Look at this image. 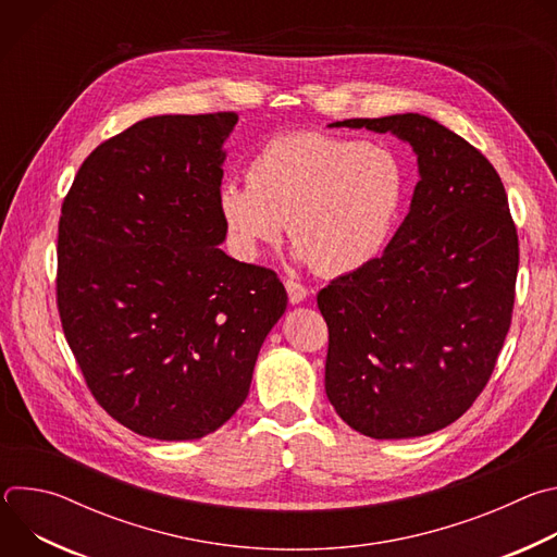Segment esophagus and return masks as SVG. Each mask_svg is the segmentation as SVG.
Returning a JSON list of instances; mask_svg holds the SVG:
<instances>
[{
	"instance_id": "34e87169",
	"label": "esophagus",
	"mask_w": 557,
	"mask_h": 557,
	"mask_svg": "<svg viewBox=\"0 0 557 557\" xmlns=\"http://www.w3.org/2000/svg\"><path fill=\"white\" fill-rule=\"evenodd\" d=\"M286 286V293H288V301L295 306V304H301L306 297H308V288L301 286L299 282H293V280H286L284 282Z\"/></svg>"
}]
</instances>
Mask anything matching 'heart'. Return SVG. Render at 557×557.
Returning <instances> with one entry per match:
<instances>
[{
	"instance_id": "1",
	"label": "heart",
	"mask_w": 557,
	"mask_h": 557,
	"mask_svg": "<svg viewBox=\"0 0 557 557\" xmlns=\"http://www.w3.org/2000/svg\"><path fill=\"white\" fill-rule=\"evenodd\" d=\"M408 191L401 156L381 143L331 134H282L260 147L247 185L224 181L215 194L231 251L253 262L282 240L324 275H348L381 256Z\"/></svg>"
}]
</instances>
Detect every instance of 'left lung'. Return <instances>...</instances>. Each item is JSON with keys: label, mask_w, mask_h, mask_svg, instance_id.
I'll list each match as a JSON object with an SVG mask.
<instances>
[{"label": "left lung", "mask_w": 557, "mask_h": 557, "mask_svg": "<svg viewBox=\"0 0 557 557\" xmlns=\"http://www.w3.org/2000/svg\"><path fill=\"white\" fill-rule=\"evenodd\" d=\"M408 143L419 183L385 251L317 295L329 324L326 394L370 438H417L462 417L503 350L518 235L500 176L423 114L348 119Z\"/></svg>", "instance_id": "obj_1"}]
</instances>
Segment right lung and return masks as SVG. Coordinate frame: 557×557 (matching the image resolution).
Instances as JSON below:
<instances>
[{
	"label": "right lung",
	"instance_id": "right-lung-1",
	"mask_svg": "<svg viewBox=\"0 0 557 557\" xmlns=\"http://www.w3.org/2000/svg\"><path fill=\"white\" fill-rule=\"evenodd\" d=\"M237 116H149L101 143L61 207L57 301L88 387L158 441L215 432L247 399L288 297L228 258L215 194Z\"/></svg>",
	"mask_w": 557,
	"mask_h": 557
}]
</instances>
